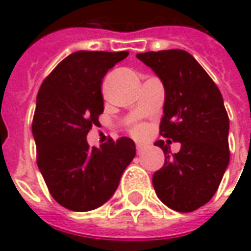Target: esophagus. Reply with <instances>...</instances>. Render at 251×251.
<instances>
[{
    "mask_svg": "<svg viewBox=\"0 0 251 251\" xmlns=\"http://www.w3.org/2000/svg\"><path fill=\"white\" fill-rule=\"evenodd\" d=\"M145 149V145H142V144H137V152L138 153H142V151Z\"/></svg>",
    "mask_w": 251,
    "mask_h": 251,
    "instance_id": "obj_1",
    "label": "esophagus"
}]
</instances>
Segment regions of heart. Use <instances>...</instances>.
I'll return each instance as SVG.
<instances>
[{
    "instance_id": "heart-1",
    "label": "heart",
    "mask_w": 251,
    "mask_h": 251,
    "mask_svg": "<svg viewBox=\"0 0 251 251\" xmlns=\"http://www.w3.org/2000/svg\"><path fill=\"white\" fill-rule=\"evenodd\" d=\"M132 132H134L135 135H141V134L144 132V128H142L141 126H137V127H134V128H132Z\"/></svg>"
}]
</instances>
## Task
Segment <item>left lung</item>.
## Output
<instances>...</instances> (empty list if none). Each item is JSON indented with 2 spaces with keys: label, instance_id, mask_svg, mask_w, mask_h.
Segmentation results:
<instances>
[{
  "label": "left lung",
  "instance_id": "1",
  "mask_svg": "<svg viewBox=\"0 0 251 251\" xmlns=\"http://www.w3.org/2000/svg\"><path fill=\"white\" fill-rule=\"evenodd\" d=\"M164 85V106L157 141L166 160L153 174L157 198L179 213L195 211L214 196L229 163V119L211 77L182 50L138 53ZM171 140L178 153L169 154Z\"/></svg>",
  "mask_w": 251,
  "mask_h": 251
}]
</instances>
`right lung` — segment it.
<instances>
[{
  "label": "right lung",
  "instance_id": "obj_1",
  "mask_svg": "<svg viewBox=\"0 0 251 251\" xmlns=\"http://www.w3.org/2000/svg\"><path fill=\"white\" fill-rule=\"evenodd\" d=\"M127 51H77L40 87L33 119L37 164L52 198L72 211H90L116 192L135 157L131 138L90 148L87 134L103 113L102 78Z\"/></svg>",
  "mask_w": 251,
  "mask_h": 251
}]
</instances>
